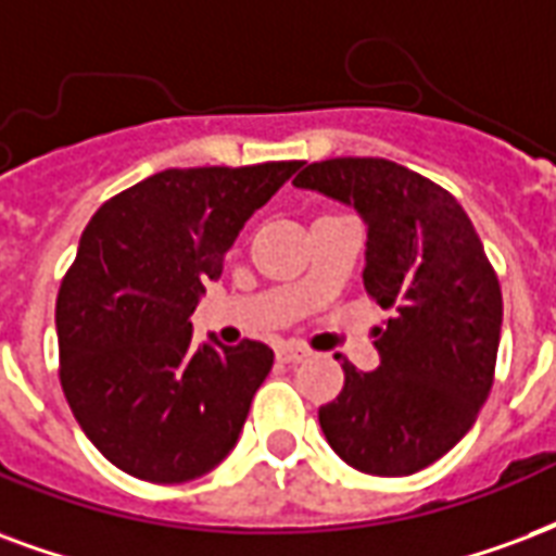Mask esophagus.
<instances>
[{"mask_svg":"<svg viewBox=\"0 0 556 556\" xmlns=\"http://www.w3.org/2000/svg\"><path fill=\"white\" fill-rule=\"evenodd\" d=\"M309 356V351L306 348H298V344H286V348H279L277 351V359L286 362V365H294V362L306 359Z\"/></svg>","mask_w":556,"mask_h":556,"instance_id":"1","label":"esophagus"}]
</instances>
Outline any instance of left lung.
Here are the masks:
<instances>
[{"mask_svg":"<svg viewBox=\"0 0 556 556\" xmlns=\"http://www.w3.org/2000/svg\"><path fill=\"white\" fill-rule=\"evenodd\" d=\"M294 185L353 205L368 224L365 291L392 309L377 371L344 359L320 430L365 475L421 471L475 425L495 380L504 300L475 224L442 185L389 159L300 164Z\"/></svg>","mask_w":556,"mask_h":556,"instance_id":"obj_1","label":"left lung"}]
</instances>
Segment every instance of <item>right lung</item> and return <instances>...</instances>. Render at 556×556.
I'll use <instances>...</instances> for the list:
<instances>
[{
	"instance_id": "right-lung-1",
	"label": "right lung",
	"mask_w": 556,
	"mask_h": 556,
	"mask_svg": "<svg viewBox=\"0 0 556 556\" xmlns=\"http://www.w3.org/2000/svg\"><path fill=\"white\" fill-rule=\"evenodd\" d=\"M300 162L170 167L90 217L55 303L61 389L109 463L150 483L212 471L274 351L194 344L191 312L226 250Z\"/></svg>"
}]
</instances>
